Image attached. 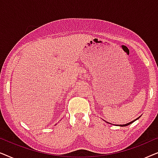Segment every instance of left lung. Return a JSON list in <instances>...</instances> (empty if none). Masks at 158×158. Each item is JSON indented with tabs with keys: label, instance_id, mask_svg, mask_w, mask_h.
Returning a JSON list of instances; mask_svg holds the SVG:
<instances>
[{
	"label": "left lung",
	"instance_id": "1",
	"mask_svg": "<svg viewBox=\"0 0 158 158\" xmlns=\"http://www.w3.org/2000/svg\"><path fill=\"white\" fill-rule=\"evenodd\" d=\"M135 121H132V122H129V123H127V124H122V125H119V126L120 127H126V126H128V125H129V124H131V123H132V122H135ZM108 123V122H107Z\"/></svg>",
	"mask_w": 158,
	"mask_h": 158
}]
</instances>
